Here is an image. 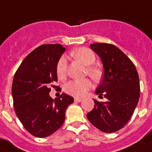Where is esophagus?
<instances>
[{"label": "esophagus", "instance_id": "esophagus-1", "mask_svg": "<svg viewBox=\"0 0 152 152\" xmlns=\"http://www.w3.org/2000/svg\"><path fill=\"white\" fill-rule=\"evenodd\" d=\"M82 100H83V99H81V98H77V97H75V102H76V103H79Z\"/></svg>", "mask_w": 152, "mask_h": 152}]
</instances>
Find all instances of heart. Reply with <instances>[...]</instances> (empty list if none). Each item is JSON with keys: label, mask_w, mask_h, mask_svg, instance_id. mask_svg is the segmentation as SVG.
<instances>
[{"label": "heart", "mask_w": 152, "mask_h": 152, "mask_svg": "<svg viewBox=\"0 0 152 152\" xmlns=\"http://www.w3.org/2000/svg\"><path fill=\"white\" fill-rule=\"evenodd\" d=\"M71 56L75 59L80 61L85 65H87V71L89 76L94 80H99L101 77V70L95 65H91L96 61V55L92 51L87 48H80L73 51ZM67 60L65 56H61L56 65L57 77L63 79L66 75ZM91 87V82L88 78L82 80H71L68 82L64 87L65 91L69 95L81 97Z\"/></svg>", "instance_id": "b5f03b06"}]
</instances>
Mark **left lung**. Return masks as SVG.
<instances>
[{"instance_id":"1","label":"left lung","mask_w":152,"mask_h":152,"mask_svg":"<svg viewBox=\"0 0 152 152\" xmlns=\"http://www.w3.org/2000/svg\"><path fill=\"white\" fill-rule=\"evenodd\" d=\"M91 48L100 57L104 74L96 90L99 98L87 114L93 126L104 133L122 129L132 117L139 99V77L134 63L122 51L110 44L95 43Z\"/></svg>"}]
</instances>
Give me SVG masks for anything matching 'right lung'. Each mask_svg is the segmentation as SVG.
Returning a JSON list of instances; mask_svg holds the SVG:
<instances>
[{
    "label": "right lung",
    "instance_id": "obj_1",
    "mask_svg": "<svg viewBox=\"0 0 152 152\" xmlns=\"http://www.w3.org/2000/svg\"><path fill=\"white\" fill-rule=\"evenodd\" d=\"M65 48L58 44H43L23 60L12 84L14 107L24 128L33 136L45 138L61 128L65 110L74 98L62 93L53 99L51 87L57 82L56 65Z\"/></svg>",
    "mask_w": 152,
    "mask_h": 152
}]
</instances>
